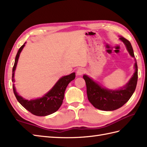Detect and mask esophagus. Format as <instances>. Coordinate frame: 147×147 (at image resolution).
Returning <instances> with one entry per match:
<instances>
[{
	"label": "esophagus",
	"instance_id": "1",
	"mask_svg": "<svg viewBox=\"0 0 147 147\" xmlns=\"http://www.w3.org/2000/svg\"><path fill=\"white\" fill-rule=\"evenodd\" d=\"M85 73V69L84 68H79L77 71V74L78 76H82Z\"/></svg>",
	"mask_w": 147,
	"mask_h": 147
}]
</instances>
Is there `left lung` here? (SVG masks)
Returning <instances> with one entry per match:
<instances>
[{"mask_svg": "<svg viewBox=\"0 0 147 147\" xmlns=\"http://www.w3.org/2000/svg\"><path fill=\"white\" fill-rule=\"evenodd\" d=\"M120 40L126 46L128 52L135 57L133 48L127 39L120 37ZM135 73L129 82L119 90H112L102 87L96 82L86 75L83 76L87 86V94L89 102L96 109L105 111H112L120 108L125 104L134 93L138 80V67L135 63Z\"/></svg>", "mask_w": 147, "mask_h": 147, "instance_id": "obj_1", "label": "left lung"}]
</instances>
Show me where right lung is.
<instances>
[{
  "mask_svg": "<svg viewBox=\"0 0 147 147\" xmlns=\"http://www.w3.org/2000/svg\"><path fill=\"white\" fill-rule=\"evenodd\" d=\"M25 44L20 47L16 57L15 63L12 69V78L13 83L15 82L14 72L16 69L18 59H19L21 51L24 47ZM75 78H76V73H71L69 76L62 77L57 81L51 90L45 94L43 97L31 100L24 99L22 96L18 95L14 84L12 85L13 90L18 102L28 112L37 116H46L51 115L59 110L62 104L64 93H65L67 85L71 81L74 80Z\"/></svg>",
  "mask_w": 147,
  "mask_h": 147,
  "instance_id": "add662e5",
  "label": "right lung"
}]
</instances>
